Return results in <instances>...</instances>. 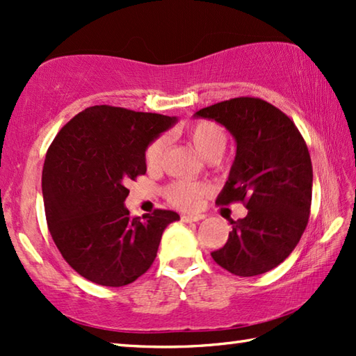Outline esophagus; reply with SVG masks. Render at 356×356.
<instances>
[{"label": "esophagus", "mask_w": 356, "mask_h": 356, "mask_svg": "<svg viewBox=\"0 0 356 356\" xmlns=\"http://www.w3.org/2000/svg\"><path fill=\"white\" fill-rule=\"evenodd\" d=\"M200 220H202L201 215H183L181 216V221L183 222H197Z\"/></svg>", "instance_id": "1"}]
</instances>
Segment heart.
<instances>
[{
  "mask_svg": "<svg viewBox=\"0 0 356 356\" xmlns=\"http://www.w3.org/2000/svg\"><path fill=\"white\" fill-rule=\"evenodd\" d=\"M181 136L192 144L193 149L204 158L212 159L220 158L227 146V134L220 124L209 120H195L187 122L178 130ZM165 140L156 138L146 150V164L149 169H159L164 161ZM206 187L202 184L187 183V181H175L165 187V197L173 206L181 209H192L198 204V200L204 193Z\"/></svg>",
  "mask_w": 356,
  "mask_h": 356,
  "instance_id": "heart-1",
  "label": "heart"
}]
</instances>
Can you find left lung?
<instances>
[{
  "label": "left lung",
  "mask_w": 356,
  "mask_h": 356,
  "mask_svg": "<svg viewBox=\"0 0 356 356\" xmlns=\"http://www.w3.org/2000/svg\"><path fill=\"white\" fill-rule=\"evenodd\" d=\"M195 117L220 122L236 141L235 161L216 204L241 201L249 210L245 218L230 222L227 243L212 258L238 277L275 269L309 222L314 172L306 141L286 113L253 97L216 103Z\"/></svg>",
  "instance_id": "obj_1"
}]
</instances>
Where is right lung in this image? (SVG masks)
Instances as JSON below:
<instances>
[{"label":"right lung","instance_id":"add662e5","mask_svg":"<svg viewBox=\"0 0 356 356\" xmlns=\"http://www.w3.org/2000/svg\"><path fill=\"white\" fill-rule=\"evenodd\" d=\"M175 117L92 106L75 115L50 144L42 198L50 235L67 264L95 284L134 282L156 258L172 210L132 216L126 184L146 173L149 144Z\"/></svg>","mask_w":356,"mask_h":356}]
</instances>
